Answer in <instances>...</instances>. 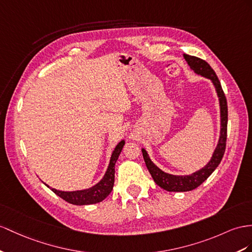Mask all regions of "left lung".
<instances>
[{
    "mask_svg": "<svg viewBox=\"0 0 252 252\" xmlns=\"http://www.w3.org/2000/svg\"><path fill=\"white\" fill-rule=\"evenodd\" d=\"M184 59L189 64L190 69H192L197 74L202 75L210 79L216 88V92L219 98V104H220V117H221V128H220V137H219L218 145L213 153V157L209 164L202 169L193 172L190 176H172L169 173H166L160 170L158 167L154 165L151 159L148 157L145 149H143V157L145 163L150 175L152 176L154 182L159 188L168 191H189L197 189L199 185H201L206 179H208L213 171H214L219 163L221 162L222 157L225 150V141H227V126H228V105L227 99L223 90L221 88L220 82L215 73V71L212 69L210 64L205 61L199 59L196 56H191L184 54Z\"/></svg>",
    "mask_w": 252,
    "mask_h": 252,
    "instance_id": "8db88e82",
    "label": "left lung"
}]
</instances>
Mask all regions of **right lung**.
<instances>
[{
  "label": "right lung",
  "instance_id": "1",
  "mask_svg": "<svg viewBox=\"0 0 252 252\" xmlns=\"http://www.w3.org/2000/svg\"><path fill=\"white\" fill-rule=\"evenodd\" d=\"M125 146V140H121L120 143L116 146L115 150L112 154L111 162H109L108 168L105 172V176L103 177L101 181L93 186L92 189H84V190H76V191H62L55 189H51L53 192L57 196H60L64 201H67L71 204L75 205H86V204H94L101 202L104 200L109 193H111L114 181H115V164L122 151V148ZM48 186V185H47Z\"/></svg>",
  "mask_w": 252,
  "mask_h": 252
}]
</instances>
